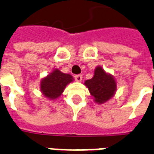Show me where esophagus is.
<instances>
[{"instance_id":"34e87169","label":"esophagus","mask_w":154,"mask_h":154,"mask_svg":"<svg viewBox=\"0 0 154 154\" xmlns=\"http://www.w3.org/2000/svg\"><path fill=\"white\" fill-rule=\"evenodd\" d=\"M75 80H76V82H81L82 81V76L80 74L76 75V76H75Z\"/></svg>"}]
</instances>
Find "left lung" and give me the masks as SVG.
Here are the masks:
<instances>
[{
  "mask_svg": "<svg viewBox=\"0 0 154 154\" xmlns=\"http://www.w3.org/2000/svg\"><path fill=\"white\" fill-rule=\"evenodd\" d=\"M84 84L94 97V102L98 104H103L111 99L115 95L117 87L113 76L106 72L100 66L95 69L94 77L86 80Z\"/></svg>",
  "mask_w": 154,
  "mask_h": 154,
  "instance_id": "obj_1",
  "label": "left lung"
}]
</instances>
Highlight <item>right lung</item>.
<instances>
[{
	"instance_id": "1",
	"label": "right lung",
	"mask_w": 154,
	"mask_h": 154,
	"mask_svg": "<svg viewBox=\"0 0 154 154\" xmlns=\"http://www.w3.org/2000/svg\"><path fill=\"white\" fill-rule=\"evenodd\" d=\"M72 80L73 77L69 73H64L59 69H54L41 81V92L46 98L51 100L56 99L61 95L65 87Z\"/></svg>"
}]
</instances>
